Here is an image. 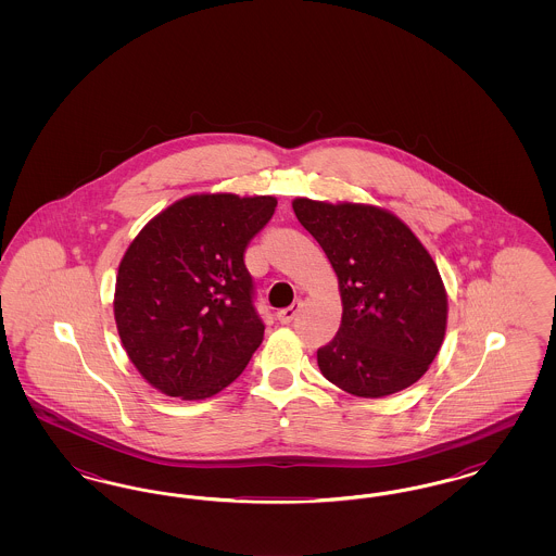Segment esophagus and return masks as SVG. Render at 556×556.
Wrapping results in <instances>:
<instances>
[{
    "instance_id": "1",
    "label": "esophagus",
    "mask_w": 556,
    "mask_h": 556,
    "mask_svg": "<svg viewBox=\"0 0 556 556\" xmlns=\"http://www.w3.org/2000/svg\"><path fill=\"white\" fill-rule=\"evenodd\" d=\"M300 308H302V304H300V302L291 304L290 308H283V311H279V313H277V320H279V323H283V325H288V323H291V320L295 318V315L300 313Z\"/></svg>"
}]
</instances>
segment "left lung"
Masks as SVG:
<instances>
[{
    "mask_svg": "<svg viewBox=\"0 0 556 556\" xmlns=\"http://www.w3.org/2000/svg\"><path fill=\"white\" fill-rule=\"evenodd\" d=\"M338 275L342 325L318 348L327 381L358 397L396 394L438 356L448 295L424 243L394 212L354 202H291Z\"/></svg>",
    "mask_w": 556,
    "mask_h": 556,
    "instance_id": "obj_1",
    "label": "left lung"
}]
</instances>
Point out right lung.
Listing matches in <instances>:
<instances>
[{"label":"right lung","mask_w":556,"mask_h":556,"mask_svg":"<svg viewBox=\"0 0 556 556\" xmlns=\"http://www.w3.org/2000/svg\"><path fill=\"white\" fill-rule=\"evenodd\" d=\"M275 208L273 195L193 193L159 212L129 243L114 320L135 369L162 394L214 396L263 344L243 252Z\"/></svg>","instance_id":"obj_1"}]
</instances>
